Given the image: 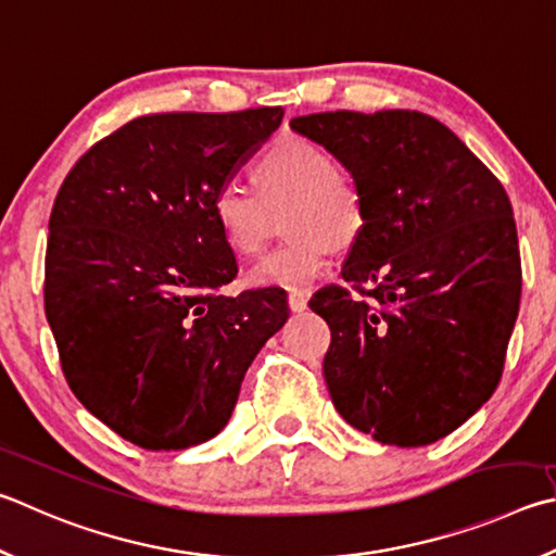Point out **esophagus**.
<instances>
[{"instance_id": "34e87169", "label": "esophagus", "mask_w": 556, "mask_h": 556, "mask_svg": "<svg viewBox=\"0 0 556 556\" xmlns=\"http://www.w3.org/2000/svg\"><path fill=\"white\" fill-rule=\"evenodd\" d=\"M308 306V291L306 289H289V308L301 313Z\"/></svg>"}]
</instances>
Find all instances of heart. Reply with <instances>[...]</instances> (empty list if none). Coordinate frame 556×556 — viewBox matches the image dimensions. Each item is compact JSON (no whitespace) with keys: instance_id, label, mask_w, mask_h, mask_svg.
Listing matches in <instances>:
<instances>
[{"instance_id":"obj_1","label":"heart","mask_w":556,"mask_h":556,"mask_svg":"<svg viewBox=\"0 0 556 556\" xmlns=\"http://www.w3.org/2000/svg\"><path fill=\"white\" fill-rule=\"evenodd\" d=\"M255 189L226 185L211 201L224 245L238 257L257 255L275 214L287 208L285 243L250 269L252 287H306L330 265L336 245L365 233L367 199L357 177L306 138H281L252 169Z\"/></svg>"}]
</instances>
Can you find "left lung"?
I'll return each mask as SVG.
<instances>
[{
  "mask_svg": "<svg viewBox=\"0 0 556 556\" xmlns=\"http://www.w3.org/2000/svg\"><path fill=\"white\" fill-rule=\"evenodd\" d=\"M357 177L367 226L342 279L308 306L330 326L323 359L342 418L381 445L457 430L496 391L520 308V250L496 175L420 111L291 118Z\"/></svg>",
  "mask_w": 556,
  "mask_h": 556,
  "instance_id": "8db88e82",
  "label": "left lung"
}]
</instances>
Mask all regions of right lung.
I'll return each mask as SVG.
<instances>
[{
	"label": "right lung",
	"instance_id": "obj_1",
	"mask_svg": "<svg viewBox=\"0 0 556 556\" xmlns=\"http://www.w3.org/2000/svg\"><path fill=\"white\" fill-rule=\"evenodd\" d=\"M281 106L150 114L70 169L48 224L46 318L79 403L143 450L226 428L262 345L289 318L279 287L224 296L238 275L216 191L275 134Z\"/></svg>",
	"mask_w": 556,
	"mask_h": 556
}]
</instances>
